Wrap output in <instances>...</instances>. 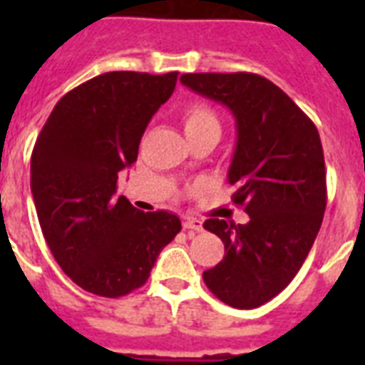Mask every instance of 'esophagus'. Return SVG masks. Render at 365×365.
I'll list each match as a JSON object with an SVG mask.
<instances>
[{"label":"esophagus","instance_id":"34e87169","mask_svg":"<svg viewBox=\"0 0 365 365\" xmlns=\"http://www.w3.org/2000/svg\"><path fill=\"white\" fill-rule=\"evenodd\" d=\"M183 229L200 233V231H202V222L197 220V217H185V220H183Z\"/></svg>","mask_w":365,"mask_h":365}]
</instances>
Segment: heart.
<instances>
[{
    "label": "heart",
    "instance_id": "1",
    "mask_svg": "<svg viewBox=\"0 0 365 365\" xmlns=\"http://www.w3.org/2000/svg\"><path fill=\"white\" fill-rule=\"evenodd\" d=\"M182 125L187 138L199 134L205 130H220V121H217L216 111L212 110L210 106L205 102H191L182 110Z\"/></svg>",
    "mask_w": 365,
    "mask_h": 365
}]
</instances>
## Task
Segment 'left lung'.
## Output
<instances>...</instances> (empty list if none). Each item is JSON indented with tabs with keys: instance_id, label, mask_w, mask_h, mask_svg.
Listing matches in <instances>:
<instances>
[{
	"instance_id": "left-lung-1",
	"label": "left lung",
	"mask_w": 365,
	"mask_h": 365,
	"mask_svg": "<svg viewBox=\"0 0 365 365\" xmlns=\"http://www.w3.org/2000/svg\"><path fill=\"white\" fill-rule=\"evenodd\" d=\"M180 81L227 106L237 121L229 183L250 222L206 220L225 257L202 278L229 307L255 309L294 280L320 231L328 200L322 142L299 106L257 73H183Z\"/></svg>"
}]
</instances>
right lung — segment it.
Wrapping results in <instances>:
<instances>
[{
	"instance_id": "1",
	"label": "right lung",
	"mask_w": 365,
	"mask_h": 365,
	"mask_svg": "<svg viewBox=\"0 0 365 365\" xmlns=\"http://www.w3.org/2000/svg\"><path fill=\"white\" fill-rule=\"evenodd\" d=\"M178 71H108L54 106L31 151V195L43 237L68 277L94 295L123 297L148 282L180 231L170 212L117 199L119 172L138 159L145 126L174 93Z\"/></svg>"
}]
</instances>
